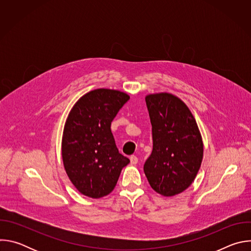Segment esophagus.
I'll return each instance as SVG.
<instances>
[{"mask_svg":"<svg viewBox=\"0 0 251 251\" xmlns=\"http://www.w3.org/2000/svg\"><path fill=\"white\" fill-rule=\"evenodd\" d=\"M130 163H131V165H136V164L138 163V158H137L136 156L132 155V156L130 157Z\"/></svg>","mask_w":251,"mask_h":251,"instance_id":"obj_1","label":"esophagus"}]
</instances>
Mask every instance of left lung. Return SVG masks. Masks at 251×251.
<instances>
[{"label":"left lung","mask_w":251,"mask_h":251,"mask_svg":"<svg viewBox=\"0 0 251 251\" xmlns=\"http://www.w3.org/2000/svg\"><path fill=\"white\" fill-rule=\"evenodd\" d=\"M146 104L152 124L153 151L144 164L152 189L172 197L188 189L200 170L203 145L188 106L170 93L150 94Z\"/></svg>","instance_id":"left-lung-1"}]
</instances>
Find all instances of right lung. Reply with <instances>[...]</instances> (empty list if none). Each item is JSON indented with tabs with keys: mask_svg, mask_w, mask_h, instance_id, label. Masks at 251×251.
I'll use <instances>...</instances> for the list:
<instances>
[{
	"mask_svg": "<svg viewBox=\"0 0 251 251\" xmlns=\"http://www.w3.org/2000/svg\"><path fill=\"white\" fill-rule=\"evenodd\" d=\"M129 99L118 90L95 89L75 103L66 119L62 161L69 180L84 196L110 194L130 162L119 153L111 132V122Z\"/></svg>",
	"mask_w": 251,
	"mask_h": 251,
	"instance_id": "add662e5",
	"label": "right lung"
}]
</instances>
